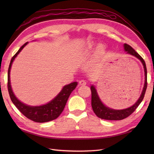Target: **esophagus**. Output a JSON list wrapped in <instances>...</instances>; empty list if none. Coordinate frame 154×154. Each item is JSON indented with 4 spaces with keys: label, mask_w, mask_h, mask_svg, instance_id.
Segmentation results:
<instances>
[{
    "label": "esophagus",
    "mask_w": 154,
    "mask_h": 154,
    "mask_svg": "<svg viewBox=\"0 0 154 154\" xmlns=\"http://www.w3.org/2000/svg\"><path fill=\"white\" fill-rule=\"evenodd\" d=\"M79 85H81V86L85 85L87 84V82L85 80H80L79 81Z\"/></svg>",
    "instance_id": "esophagus-1"
}]
</instances>
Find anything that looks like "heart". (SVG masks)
I'll list each match as a JSON object with an SVG mask.
<instances>
[{
	"label": "heart",
	"instance_id": "1",
	"mask_svg": "<svg viewBox=\"0 0 154 154\" xmlns=\"http://www.w3.org/2000/svg\"><path fill=\"white\" fill-rule=\"evenodd\" d=\"M94 46V44L93 43H89L88 44L87 46V51H89L91 50H92ZM104 51V46L103 44H99L97 45V49H96V55L97 56H99V55H102Z\"/></svg>",
	"mask_w": 154,
	"mask_h": 154
}]
</instances>
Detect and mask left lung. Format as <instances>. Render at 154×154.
<instances>
[{"instance_id": "1", "label": "left lung", "mask_w": 154, "mask_h": 154, "mask_svg": "<svg viewBox=\"0 0 154 154\" xmlns=\"http://www.w3.org/2000/svg\"><path fill=\"white\" fill-rule=\"evenodd\" d=\"M124 47L127 54L134 55V56L136 57L142 61L145 72L144 86H143L141 95H140L139 99L137 100V102L132 106L123 110H114L106 106L100 100L95 88H94L93 85L91 86V106H92L94 112L100 119L109 120H120L126 119V118L129 116L130 114H132L134 112L137 107L141 103L145 95L146 91L147 89V85H148V83H147V69L145 61L143 60V59L130 45L124 44Z\"/></svg>"}]
</instances>
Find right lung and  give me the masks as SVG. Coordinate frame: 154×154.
<instances>
[{
  "label": "right lung",
  "mask_w": 154,
  "mask_h": 154,
  "mask_svg": "<svg viewBox=\"0 0 154 154\" xmlns=\"http://www.w3.org/2000/svg\"><path fill=\"white\" fill-rule=\"evenodd\" d=\"M28 44V42L25 43L19 49V50L16 52V54L11 59V63L9 65L8 70V90L9 93L10 97L13 104L19 110L23 115L28 118L34 122H46L49 121L56 119L63 112L64 108L66 104L68 98L69 97L71 92L73 91L76 86L77 85V82H73L67 85L64 86L63 89L54 99L50 101L48 104L44 105L38 106H28L26 104L20 102L17 98L15 97L12 92L11 81H10V72L13 61L14 60L15 57L21 51L24 47Z\"/></svg>",
  "instance_id": "add662e5"
}]
</instances>
